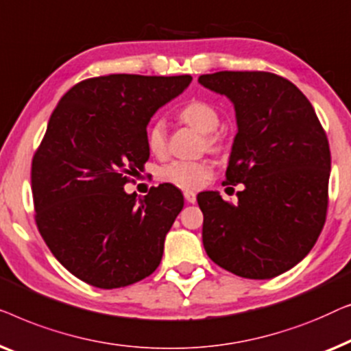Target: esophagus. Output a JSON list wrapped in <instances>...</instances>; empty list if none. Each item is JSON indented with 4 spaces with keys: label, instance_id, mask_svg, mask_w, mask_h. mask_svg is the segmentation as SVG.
Here are the masks:
<instances>
[{
    "label": "esophagus",
    "instance_id": "esophagus-1",
    "mask_svg": "<svg viewBox=\"0 0 351 351\" xmlns=\"http://www.w3.org/2000/svg\"><path fill=\"white\" fill-rule=\"evenodd\" d=\"M184 199H186L187 202H189V204H195L197 195H195L192 191H184Z\"/></svg>",
    "mask_w": 351,
    "mask_h": 351
}]
</instances>
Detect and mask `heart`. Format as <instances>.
Wrapping results in <instances>:
<instances>
[{"mask_svg": "<svg viewBox=\"0 0 351 351\" xmlns=\"http://www.w3.org/2000/svg\"><path fill=\"white\" fill-rule=\"evenodd\" d=\"M180 119L200 133H205V145L210 151L219 152L224 147L219 125V112L210 101L194 98L180 110ZM146 145L151 154L164 156L167 151V127L164 121H156L146 133ZM215 167L210 160H173L159 170V180L182 189H199L213 175Z\"/></svg>", "mask_w": 351, "mask_h": 351, "instance_id": "1", "label": "heart"}]
</instances>
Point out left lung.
Masks as SVG:
<instances>
[{
    "label": "left lung",
    "instance_id": "left-lung-1",
    "mask_svg": "<svg viewBox=\"0 0 351 351\" xmlns=\"http://www.w3.org/2000/svg\"><path fill=\"white\" fill-rule=\"evenodd\" d=\"M199 82L234 103L239 133L223 186H245L235 205L213 191L197 195L205 251L243 278H274L300 263L323 230L328 136L308 98L274 73L219 71Z\"/></svg>",
    "mask_w": 351,
    "mask_h": 351
}]
</instances>
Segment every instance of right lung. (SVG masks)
I'll return each instance as SVG.
<instances>
[{
	"instance_id": "add662e5",
	"label": "right lung",
	"mask_w": 351,
	"mask_h": 351,
	"mask_svg": "<svg viewBox=\"0 0 351 351\" xmlns=\"http://www.w3.org/2000/svg\"><path fill=\"white\" fill-rule=\"evenodd\" d=\"M191 81L189 75L88 77L53 110L32 160L34 221L58 263L87 285L122 288L159 267L184 197L169 182L141 199L124 186L149 159L152 114Z\"/></svg>"
}]
</instances>
